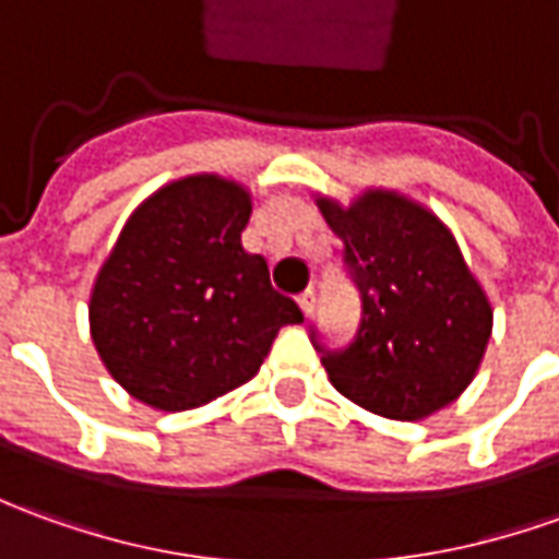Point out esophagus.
I'll return each mask as SVG.
<instances>
[{"mask_svg":"<svg viewBox=\"0 0 559 559\" xmlns=\"http://www.w3.org/2000/svg\"><path fill=\"white\" fill-rule=\"evenodd\" d=\"M314 302H318L314 290H306V294H299V309L306 311V314H311V311H314Z\"/></svg>","mask_w":559,"mask_h":559,"instance_id":"1","label":"esophagus"}]
</instances>
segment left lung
<instances>
[{"label": "left lung", "mask_w": 559, "mask_h": 559, "mask_svg": "<svg viewBox=\"0 0 559 559\" xmlns=\"http://www.w3.org/2000/svg\"><path fill=\"white\" fill-rule=\"evenodd\" d=\"M321 214L343 238L360 296V324L340 348L311 324L333 389L401 423L453 404L487 352L492 309L450 229L394 192H367L352 207L324 199Z\"/></svg>", "instance_id": "left-lung-1"}]
</instances>
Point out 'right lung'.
I'll return each instance as SVG.
<instances>
[{
    "mask_svg": "<svg viewBox=\"0 0 559 559\" xmlns=\"http://www.w3.org/2000/svg\"><path fill=\"white\" fill-rule=\"evenodd\" d=\"M250 195L219 177L158 189L124 223L91 294V340L131 397L192 409L245 385L302 311L241 248Z\"/></svg>",
    "mask_w": 559,
    "mask_h": 559,
    "instance_id": "1",
    "label": "right lung"
}]
</instances>
